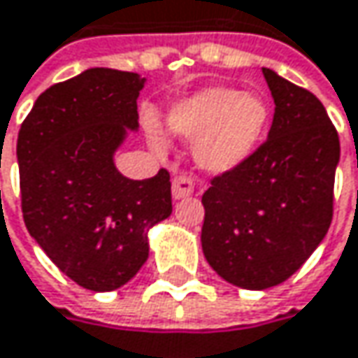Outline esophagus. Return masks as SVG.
Returning <instances> with one entry per match:
<instances>
[{"mask_svg":"<svg viewBox=\"0 0 358 358\" xmlns=\"http://www.w3.org/2000/svg\"><path fill=\"white\" fill-rule=\"evenodd\" d=\"M194 192V184H192V178L188 176H176L172 180V194L174 199H186Z\"/></svg>","mask_w":358,"mask_h":358,"instance_id":"34e87169","label":"esophagus"}]
</instances>
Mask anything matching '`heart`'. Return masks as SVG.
<instances>
[{"label": "heart", "instance_id": "obj_1", "mask_svg": "<svg viewBox=\"0 0 358 358\" xmlns=\"http://www.w3.org/2000/svg\"><path fill=\"white\" fill-rule=\"evenodd\" d=\"M271 124V106L258 92L211 85L176 102L166 116L168 131L184 141H196L194 157L213 174H223L260 147ZM147 129L157 149L164 139L157 124L147 118Z\"/></svg>", "mask_w": 358, "mask_h": 358}]
</instances>
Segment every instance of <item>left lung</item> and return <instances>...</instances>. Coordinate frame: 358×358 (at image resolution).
<instances>
[{"instance_id": "left-lung-1", "label": "left lung", "mask_w": 358, "mask_h": 358, "mask_svg": "<svg viewBox=\"0 0 358 358\" xmlns=\"http://www.w3.org/2000/svg\"><path fill=\"white\" fill-rule=\"evenodd\" d=\"M275 100L268 139L203 194L201 244L227 282L262 291L311 256L332 223L338 133L308 90L262 69Z\"/></svg>"}]
</instances>
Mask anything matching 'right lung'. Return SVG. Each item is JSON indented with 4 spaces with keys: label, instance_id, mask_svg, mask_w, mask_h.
Segmentation results:
<instances>
[{
    "label": "right lung",
    "instance_id": "obj_1",
    "mask_svg": "<svg viewBox=\"0 0 358 358\" xmlns=\"http://www.w3.org/2000/svg\"><path fill=\"white\" fill-rule=\"evenodd\" d=\"M145 78L106 67L55 83L17 133L28 234L61 273L90 291H114L149 256L147 231L172 215L168 170L124 178L114 151L137 131Z\"/></svg>",
    "mask_w": 358,
    "mask_h": 358
}]
</instances>
